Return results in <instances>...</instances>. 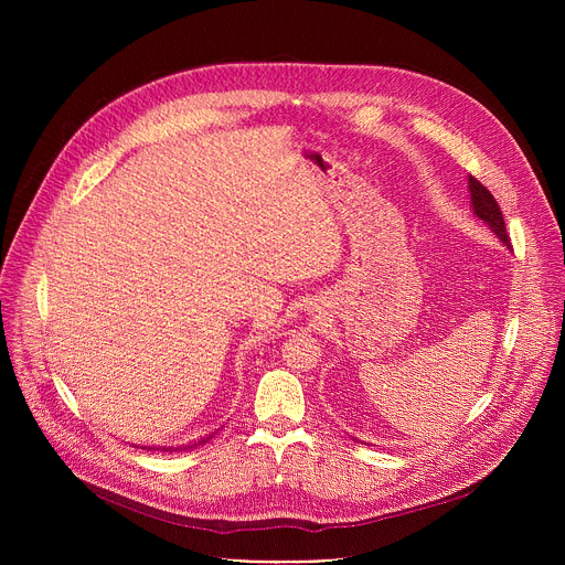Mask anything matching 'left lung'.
Segmentation results:
<instances>
[{"label":"left lung","instance_id":"1","mask_svg":"<svg viewBox=\"0 0 565 565\" xmlns=\"http://www.w3.org/2000/svg\"><path fill=\"white\" fill-rule=\"evenodd\" d=\"M469 192H471V207H473V214H476L480 221H486V223L492 227V232L503 241V244H505L508 248H512L510 234H508V230H505L503 212H501L497 199L490 194V190H488L486 185H482L480 181H476L473 177H469Z\"/></svg>","mask_w":565,"mask_h":565}]
</instances>
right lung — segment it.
I'll use <instances>...</instances> for the list:
<instances>
[{"label": "right lung", "instance_id": "add662e5", "mask_svg": "<svg viewBox=\"0 0 565 565\" xmlns=\"http://www.w3.org/2000/svg\"><path fill=\"white\" fill-rule=\"evenodd\" d=\"M212 436H214V434H210V436L201 438V440H199V443H194V445H185V447H179V449H194V447H199V445H205ZM163 451H174V447H163Z\"/></svg>", "mask_w": 565, "mask_h": 565}]
</instances>
